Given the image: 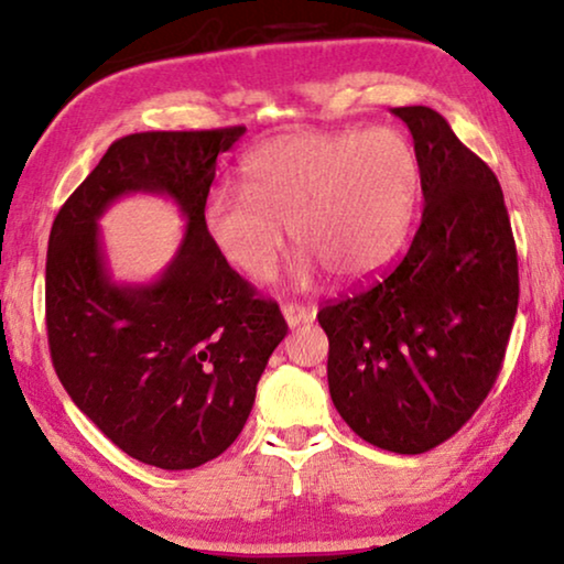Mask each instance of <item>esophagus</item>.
Wrapping results in <instances>:
<instances>
[{"mask_svg":"<svg viewBox=\"0 0 564 564\" xmlns=\"http://www.w3.org/2000/svg\"><path fill=\"white\" fill-rule=\"evenodd\" d=\"M282 315H284V321H288V326L295 328V326H303V323H311L315 318V311H311V307H305V305H297V303H288L282 307Z\"/></svg>","mask_w":564,"mask_h":564,"instance_id":"obj_1","label":"esophagus"}]
</instances>
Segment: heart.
Returning <instances> with one entry per match:
<instances>
[{"label":"heart","instance_id":"1","mask_svg":"<svg viewBox=\"0 0 564 564\" xmlns=\"http://www.w3.org/2000/svg\"><path fill=\"white\" fill-rule=\"evenodd\" d=\"M243 195L213 189L205 234L251 282H267L284 251V230L305 249L297 276L328 269L341 282L375 276L395 259L419 203L413 143L392 128L300 133L261 143L241 166Z\"/></svg>","mask_w":564,"mask_h":564}]
</instances>
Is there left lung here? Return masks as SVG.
Segmentation results:
<instances>
[{"instance_id":"left-lung-1","label":"left lung","mask_w":564,"mask_h":564,"mask_svg":"<svg viewBox=\"0 0 564 564\" xmlns=\"http://www.w3.org/2000/svg\"><path fill=\"white\" fill-rule=\"evenodd\" d=\"M411 130L423 213L388 274L318 313L328 390L365 442L423 454L473 419L503 365L519 259L496 174L431 107H392Z\"/></svg>"}]
</instances>
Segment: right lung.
<instances>
[{
  "label": "right lung",
  "mask_w": 564,
  "mask_h": 564,
  "mask_svg": "<svg viewBox=\"0 0 564 564\" xmlns=\"http://www.w3.org/2000/svg\"><path fill=\"white\" fill-rule=\"evenodd\" d=\"M243 133L120 138L53 220L45 261L53 367L76 408L143 465L195 469L220 457L288 336L276 303L253 295L203 226L215 161ZM138 191L172 198L188 226L165 272L130 285L111 276L98 218Z\"/></svg>",
  "instance_id": "1"
}]
</instances>
